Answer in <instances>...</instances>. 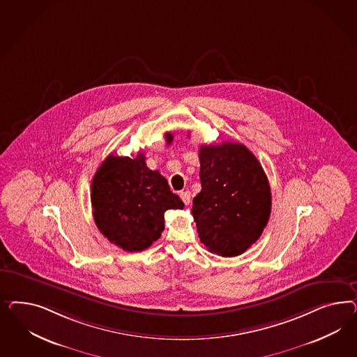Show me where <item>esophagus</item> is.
Returning <instances> with one entry per match:
<instances>
[{"instance_id": "34e87169", "label": "esophagus", "mask_w": 357, "mask_h": 357, "mask_svg": "<svg viewBox=\"0 0 357 357\" xmlns=\"http://www.w3.org/2000/svg\"><path fill=\"white\" fill-rule=\"evenodd\" d=\"M181 199L183 200V203L185 206H188L190 202H191V195H190L188 191H182V192H181Z\"/></svg>"}]
</instances>
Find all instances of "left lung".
I'll list each match as a JSON object with an SVG mask.
<instances>
[{
  "instance_id": "1",
  "label": "left lung",
  "mask_w": 357,
  "mask_h": 357,
  "mask_svg": "<svg viewBox=\"0 0 357 357\" xmlns=\"http://www.w3.org/2000/svg\"><path fill=\"white\" fill-rule=\"evenodd\" d=\"M202 191L194 197L200 242L221 257H237L259 239L271 215V188L257 157L242 144L202 145Z\"/></svg>"
}]
</instances>
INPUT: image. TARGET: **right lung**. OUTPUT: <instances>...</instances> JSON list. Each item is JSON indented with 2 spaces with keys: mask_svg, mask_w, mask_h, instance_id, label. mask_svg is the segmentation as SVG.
<instances>
[{
  "mask_svg": "<svg viewBox=\"0 0 357 357\" xmlns=\"http://www.w3.org/2000/svg\"><path fill=\"white\" fill-rule=\"evenodd\" d=\"M166 141H173L172 133H166ZM91 206L100 233L132 252L151 246L165 229L163 213L184 204L139 153L136 158L109 154L102 162L91 182Z\"/></svg>",
  "mask_w": 357,
  "mask_h": 357,
  "instance_id": "right-lung-1",
  "label": "right lung"
}]
</instances>
